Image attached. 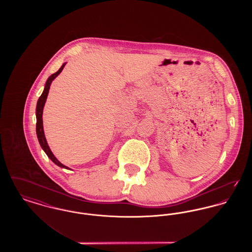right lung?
<instances>
[{"mask_svg": "<svg viewBox=\"0 0 252 252\" xmlns=\"http://www.w3.org/2000/svg\"><path fill=\"white\" fill-rule=\"evenodd\" d=\"M66 65V63H64L61 67H60V70L55 73H53L52 75L49 76L46 83H45V87H44V90H43V93L41 94L40 97L38 98L37 100V103H36V136H37V140L39 142V144L41 146V148L44 150V152L46 153V155L51 158V160L56 163L57 165H59L60 167L65 168V169H69V167L65 166L64 164H62L60 161H59V159L54 156V154L52 153L50 147H49L48 144H47V141H46V138H45V135H44V131H43V125H42V112H43V108H44V105H45V102H46V99H47V96H48L49 90H50V86L52 81L60 74V72H62L64 66Z\"/></svg>", "mask_w": 252, "mask_h": 252, "instance_id": "1", "label": "right lung"}]
</instances>
